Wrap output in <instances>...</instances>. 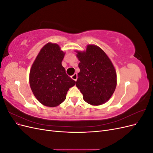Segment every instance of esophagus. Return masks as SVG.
<instances>
[{
    "label": "esophagus",
    "instance_id": "esophagus-1",
    "mask_svg": "<svg viewBox=\"0 0 153 153\" xmlns=\"http://www.w3.org/2000/svg\"><path fill=\"white\" fill-rule=\"evenodd\" d=\"M77 78H78V76H77V74L76 73H75L73 75L71 76V78H72L73 80H75V81H76Z\"/></svg>",
    "mask_w": 153,
    "mask_h": 153
}]
</instances>
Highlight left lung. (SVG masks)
<instances>
[{"mask_svg": "<svg viewBox=\"0 0 153 153\" xmlns=\"http://www.w3.org/2000/svg\"><path fill=\"white\" fill-rule=\"evenodd\" d=\"M80 61L76 85L87 103L104 104L112 96L117 85V73L104 51L95 45H88L85 51H78Z\"/></svg>", "mask_w": 153, "mask_h": 153, "instance_id": "obj_1", "label": "left lung"}]
</instances>
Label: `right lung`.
Instances as JSON below:
<instances>
[{"mask_svg": "<svg viewBox=\"0 0 153 153\" xmlns=\"http://www.w3.org/2000/svg\"><path fill=\"white\" fill-rule=\"evenodd\" d=\"M64 55L59 45L49 42L41 49L30 68L31 90L44 106L55 107L61 104L69 88L75 85L62 66Z\"/></svg>", "mask_w": 153, "mask_h": 153, "instance_id": "add662e5", "label": "right lung"}]
</instances>
